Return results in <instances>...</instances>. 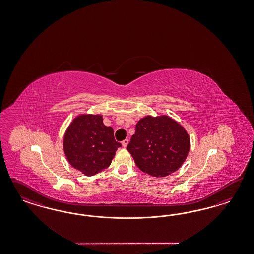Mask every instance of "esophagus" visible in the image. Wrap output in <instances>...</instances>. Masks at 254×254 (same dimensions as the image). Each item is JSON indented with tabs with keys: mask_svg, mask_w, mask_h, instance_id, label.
I'll return each instance as SVG.
<instances>
[{
	"mask_svg": "<svg viewBox=\"0 0 254 254\" xmlns=\"http://www.w3.org/2000/svg\"><path fill=\"white\" fill-rule=\"evenodd\" d=\"M128 142H129V139H128V138H126V139H124L123 141H122V145L126 148V147L127 146Z\"/></svg>",
	"mask_w": 254,
	"mask_h": 254,
	"instance_id": "1",
	"label": "esophagus"
}]
</instances>
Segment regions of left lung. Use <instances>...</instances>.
Returning a JSON list of instances; mask_svg holds the SVG:
<instances>
[{"label":"left lung","instance_id":"8db88e82","mask_svg":"<svg viewBox=\"0 0 254 254\" xmlns=\"http://www.w3.org/2000/svg\"><path fill=\"white\" fill-rule=\"evenodd\" d=\"M127 149L141 171L166 177L184 164L190 150V137L169 116H146L138 120Z\"/></svg>","mask_w":254,"mask_h":254}]
</instances>
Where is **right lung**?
<instances>
[{"instance_id":"add662e5","label":"right lung","mask_w":254,"mask_h":254,"mask_svg":"<svg viewBox=\"0 0 254 254\" xmlns=\"http://www.w3.org/2000/svg\"><path fill=\"white\" fill-rule=\"evenodd\" d=\"M114 129L103 124L101 115L82 114L69 125L63 138V150L72 168L93 176L111 165L117 148Z\"/></svg>"}]
</instances>
